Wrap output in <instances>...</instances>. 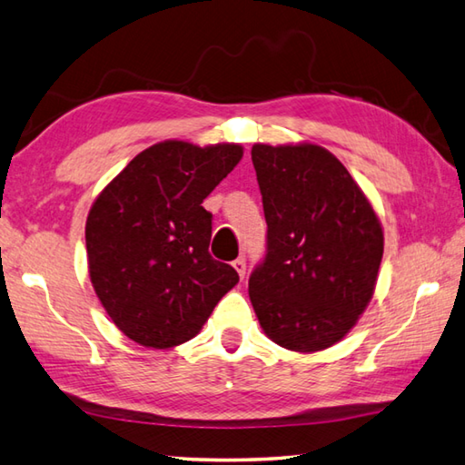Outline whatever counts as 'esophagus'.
<instances>
[{
    "label": "esophagus",
    "mask_w": 465,
    "mask_h": 465,
    "mask_svg": "<svg viewBox=\"0 0 465 465\" xmlns=\"http://www.w3.org/2000/svg\"><path fill=\"white\" fill-rule=\"evenodd\" d=\"M232 267L236 269V273H239L241 279H244V273H247V261H244V257H239L234 262Z\"/></svg>",
    "instance_id": "34e87169"
}]
</instances>
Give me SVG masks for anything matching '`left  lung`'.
I'll return each mask as SVG.
<instances>
[{"instance_id": "8db88e82", "label": "left lung", "mask_w": 465, "mask_h": 465, "mask_svg": "<svg viewBox=\"0 0 465 465\" xmlns=\"http://www.w3.org/2000/svg\"><path fill=\"white\" fill-rule=\"evenodd\" d=\"M267 257L249 279L262 331L292 352L338 344L374 295L381 218L334 153L318 143H255Z\"/></svg>"}]
</instances>
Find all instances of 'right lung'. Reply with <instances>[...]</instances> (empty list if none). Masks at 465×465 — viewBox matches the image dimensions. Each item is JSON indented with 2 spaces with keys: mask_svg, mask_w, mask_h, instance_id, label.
<instances>
[{
  "mask_svg": "<svg viewBox=\"0 0 465 465\" xmlns=\"http://www.w3.org/2000/svg\"><path fill=\"white\" fill-rule=\"evenodd\" d=\"M242 145L182 139L147 147L86 216V261L111 322L139 346L165 350L194 338L239 283L208 252L213 214L204 198L241 162Z\"/></svg>",
  "mask_w": 465,
  "mask_h": 465,
  "instance_id": "add662e5",
  "label": "right lung"
}]
</instances>
